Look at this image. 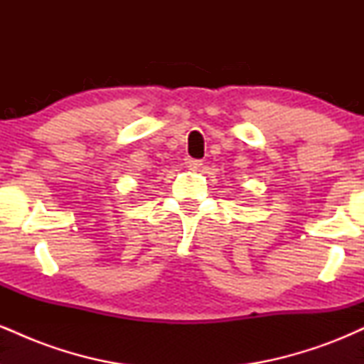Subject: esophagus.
Instances as JSON below:
<instances>
[{"instance_id": "esophagus-1", "label": "esophagus", "mask_w": 364, "mask_h": 364, "mask_svg": "<svg viewBox=\"0 0 364 364\" xmlns=\"http://www.w3.org/2000/svg\"><path fill=\"white\" fill-rule=\"evenodd\" d=\"M185 164H186V168H190V169H198L200 166H202V161H198V159L188 157V159H185Z\"/></svg>"}]
</instances>
